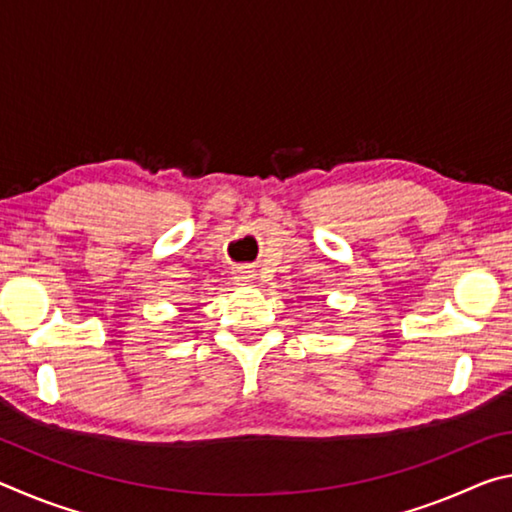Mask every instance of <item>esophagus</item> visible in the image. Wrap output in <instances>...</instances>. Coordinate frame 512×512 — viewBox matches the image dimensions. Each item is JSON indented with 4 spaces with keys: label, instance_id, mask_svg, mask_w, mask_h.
<instances>
[{
    "label": "esophagus",
    "instance_id": "esophagus-1",
    "mask_svg": "<svg viewBox=\"0 0 512 512\" xmlns=\"http://www.w3.org/2000/svg\"><path fill=\"white\" fill-rule=\"evenodd\" d=\"M235 280L237 282H241V284H250L253 282V271H250V268H246V266H239L237 271H235Z\"/></svg>",
    "mask_w": 512,
    "mask_h": 512
}]
</instances>
